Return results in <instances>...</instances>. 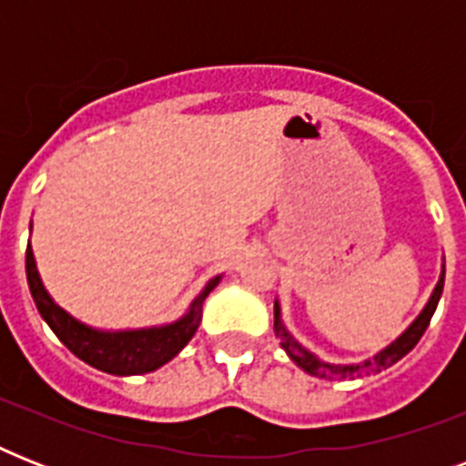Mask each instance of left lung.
Here are the masks:
<instances>
[{
  "label": "left lung",
  "mask_w": 466,
  "mask_h": 466,
  "mask_svg": "<svg viewBox=\"0 0 466 466\" xmlns=\"http://www.w3.org/2000/svg\"><path fill=\"white\" fill-rule=\"evenodd\" d=\"M442 285H445V258H442V266H441V278H438V283H435L433 292H431V298H428L426 307L419 311V317L413 319L411 324L406 326L404 331L399 333L397 339L391 340L390 346H384L382 350H377L372 358H365L360 362H346V365H340V362H326L321 360L319 355H314L309 348H305L299 343L290 331H288V326L283 324V311H280V302L276 299V336L280 340V348H283L288 358H290L298 368H302L307 375H314V377H321V380H355V377H362V375H375V372H382V370L391 368L394 362H399L404 358L409 350H413V346L419 343L420 336L426 333L428 324H431V319L435 314V307L441 302V295H442Z\"/></svg>",
  "instance_id": "1"
}]
</instances>
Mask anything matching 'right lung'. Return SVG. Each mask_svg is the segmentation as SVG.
<instances>
[{"instance_id":"1","label":"right lung","mask_w":466,"mask_h":466,"mask_svg":"<svg viewBox=\"0 0 466 466\" xmlns=\"http://www.w3.org/2000/svg\"><path fill=\"white\" fill-rule=\"evenodd\" d=\"M33 227V222H31ZM25 278L31 288L33 302L38 307L40 317L55 336L91 368L108 372L116 377L145 375L155 372L168 360H174L181 353L183 346L196 336L200 319H203V302L219 285L222 276L210 278L205 288L190 302L186 314L159 326H142V329H96L72 317L67 309H62L50 292L43 285V278L35 266L31 241L25 248Z\"/></svg>"}]
</instances>
